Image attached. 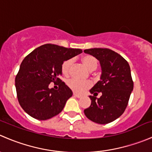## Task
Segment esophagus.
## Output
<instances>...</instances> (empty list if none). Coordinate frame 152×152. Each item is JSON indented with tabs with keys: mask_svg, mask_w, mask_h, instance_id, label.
<instances>
[{
	"mask_svg": "<svg viewBox=\"0 0 152 152\" xmlns=\"http://www.w3.org/2000/svg\"><path fill=\"white\" fill-rule=\"evenodd\" d=\"M73 96H74V97H76V98H78V99H79V98H81V97H82V96H80V95H78V94H76V93H73Z\"/></svg>",
	"mask_w": 152,
	"mask_h": 152,
	"instance_id": "obj_1",
	"label": "esophagus"
}]
</instances>
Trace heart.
<instances>
[{
  "mask_svg": "<svg viewBox=\"0 0 152 152\" xmlns=\"http://www.w3.org/2000/svg\"><path fill=\"white\" fill-rule=\"evenodd\" d=\"M81 61L90 71H93L97 68L98 60L91 55H85L82 56L81 58ZM72 63H73L72 59H67L62 63L61 69H62V73L64 76H67L70 74ZM67 85L73 91L77 93H82L91 86V83L89 81H79L77 79H72L67 81Z\"/></svg>",
  "mask_w": 152,
  "mask_h": 152,
  "instance_id": "b5f03b06",
  "label": "heart"
}]
</instances>
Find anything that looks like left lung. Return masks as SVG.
I'll use <instances>...</instances> for the list:
<instances>
[{"mask_svg":"<svg viewBox=\"0 0 152 152\" xmlns=\"http://www.w3.org/2000/svg\"><path fill=\"white\" fill-rule=\"evenodd\" d=\"M84 52L96 57L100 62L102 75L89 96L91 104L84 110L86 117L99 124H106L118 118L125 111L133 90L131 70L127 61L108 48H90ZM100 92L102 96H95Z\"/></svg>","mask_w":152,"mask_h":152,"instance_id":"8db88e82","label":"left lung"}]
</instances>
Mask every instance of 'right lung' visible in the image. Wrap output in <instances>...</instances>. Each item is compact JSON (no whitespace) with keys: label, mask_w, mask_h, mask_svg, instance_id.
Wrapping results in <instances>:
<instances>
[{"label":"right lung","mask_w":152,"mask_h":152,"mask_svg":"<svg viewBox=\"0 0 152 152\" xmlns=\"http://www.w3.org/2000/svg\"><path fill=\"white\" fill-rule=\"evenodd\" d=\"M82 52L79 48L45 44L26 56L15 78V87L20 105L27 114L44 121L62 111L73 92L59 79L61 67ZM52 81L60 83L58 90L49 88Z\"/></svg>","instance_id":"1"}]
</instances>
